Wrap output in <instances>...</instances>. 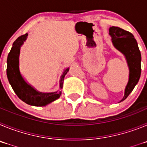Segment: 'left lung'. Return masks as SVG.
<instances>
[{"label":"left lung","mask_w":147,"mask_h":147,"mask_svg":"<svg viewBox=\"0 0 147 147\" xmlns=\"http://www.w3.org/2000/svg\"><path fill=\"white\" fill-rule=\"evenodd\" d=\"M109 32L113 45L124 54L129 68V82L125 88L124 98L121 100L124 101L134 89L141 76V51L132 33L117 26L110 27Z\"/></svg>","instance_id":"1"}]
</instances>
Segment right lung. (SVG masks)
I'll list each match as a JSON object with an SVG mask.
<instances>
[{"instance_id": "add662e5", "label": "right lung", "mask_w": 147, "mask_h": 147, "mask_svg": "<svg viewBox=\"0 0 147 147\" xmlns=\"http://www.w3.org/2000/svg\"><path fill=\"white\" fill-rule=\"evenodd\" d=\"M27 36V33L21 35L13 43L11 51L8 54L6 74L13 90L19 98L28 105L42 107L57 99L60 96L61 91L47 93L37 92L32 87L28 85L21 76L19 71L20 48L23 45V42L26 40ZM68 71L69 67L65 70L61 76V80L59 81L60 88H62L65 76Z\"/></svg>"}]
</instances>
